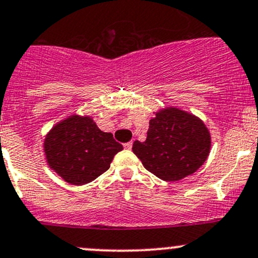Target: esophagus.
Wrapping results in <instances>:
<instances>
[{
  "mask_svg": "<svg viewBox=\"0 0 258 258\" xmlns=\"http://www.w3.org/2000/svg\"><path fill=\"white\" fill-rule=\"evenodd\" d=\"M132 144H134V143H132V141H131V142L124 143L123 147H124V148H126V149H131V148H132Z\"/></svg>",
  "mask_w": 258,
  "mask_h": 258,
  "instance_id": "obj_1",
  "label": "esophagus"
}]
</instances>
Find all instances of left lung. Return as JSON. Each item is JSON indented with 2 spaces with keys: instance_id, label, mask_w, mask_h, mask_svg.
I'll return each mask as SVG.
<instances>
[{
  "instance_id": "left-lung-1",
  "label": "left lung",
  "mask_w": 258,
  "mask_h": 258,
  "mask_svg": "<svg viewBox=\"0 0 258 258\" xmlns=\"http://www.w3.org/2000/svg\"><path fill=\"white\" fill-rule=\"evenodd\" d=\"M132 151L143 166L164 181H177L203 165L211 151V135L200 118L168 107L149 121L147 140Z\"/></svg>"
}]
</instances>
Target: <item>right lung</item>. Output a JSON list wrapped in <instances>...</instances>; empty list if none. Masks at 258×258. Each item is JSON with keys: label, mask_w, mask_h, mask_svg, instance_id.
I'll use <instances>...</instances> for the list:
<instances>
[{"label": "right lung", "mask_w": 258, "mask_h": 258, "mask_svg": "<svg viewBox=\"0 0 258 258\" xmlns=\"http://www.w3.org/2000/svg\"><path fill=\"white\" fill-rule=\"evenodd\" d=\"M111 134L99 130L88 116H70L52 127L44 142L50 168L71 185H84L110 168L122 151Z\"/></svg>", "instance_id": "1"}]
</instances>
